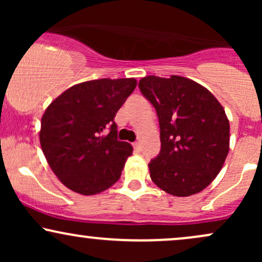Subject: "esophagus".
<instances>
[{"label": "esophagus", "instance_id": "1", "mask_svg": "<svg viewBox=\"0 0 262 262\" xmlns=\"http://www.w3.org/2000/svg\"><path fill=\"white\" fill-rule=\"evenodd\" d=\"M133 148L137 150V151H140V143H139V141H134Z\"/></svg>", "mask_w": 262, "mask_h": 262}]
</instances>
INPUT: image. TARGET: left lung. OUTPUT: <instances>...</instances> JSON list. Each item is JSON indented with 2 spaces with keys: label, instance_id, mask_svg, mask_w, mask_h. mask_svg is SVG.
<instances>
[{
  "label": "left lung",
  "instance_id": "left-lung-1",
  "mask_svg": "<svg viewBox=\"0 0 262 262\" xmlns=\"http://www.w3.org/2000/svg\"><path fill=\"white\" fill-rule=\"evenodd\" d=\"M155 107L161 150L149 164L152 182L166 193L187 197L209 185L229 151V121L217 98L196 81L172 75L139 81Z\"/></svg>",
  "mask_w": 262,
  "mask_h": 262
}]
</instances>
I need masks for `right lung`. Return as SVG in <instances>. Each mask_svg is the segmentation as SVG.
Returning a JSON list of instances; mask_svg holds the SVG:
<instances>
[{
    "label": "right lung",
    "instance_id": "obj_1",
    "mask_svg": "<svg viewBox=\"0 0 262 262\" xmlns=\"http://www.w3.org/2000/svg\"><path fill=\"white\" fill-rule=\"evenodd\" d=\"M135 86V79L86 81L66 90L45 110L41 150L71 191L90 196L119 180L133 148L118 140L114 117Z\"/></svg>",
    "mask_w": 262,
    "mask_h": 262
}]
</instances>
